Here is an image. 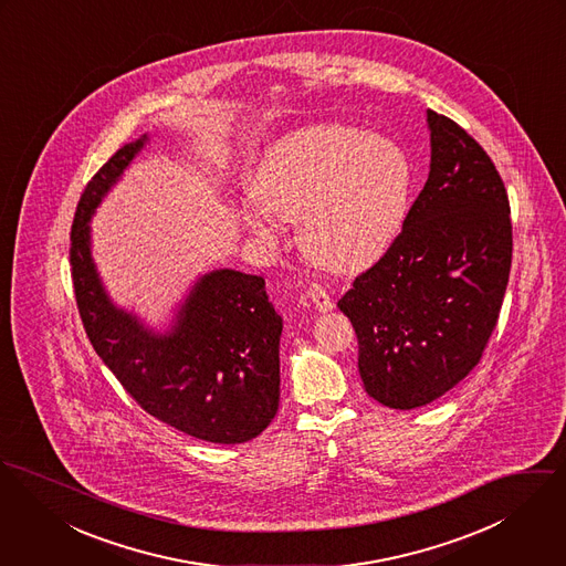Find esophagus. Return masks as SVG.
<instances>
[{
    "label": "esophagus",
    "instance_id": "34e87169",
    "mask_svg": "<svg viewBox=\"0 0 566 566\" xmlns=\"http://www.w3.org/2000/svg\"><path fill=\"white\" fill-rule=\"evenodd\" d=\"M308 295L314 302V306L318 308V313H327L334 308V300L329 295V291L321 284V282H313L311 289H308Z\"/></svg>",
    "mask_w": 566,
    "mask_h": 566
}]
</instances>
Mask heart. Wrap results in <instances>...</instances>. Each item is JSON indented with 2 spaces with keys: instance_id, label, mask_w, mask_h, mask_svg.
<instances>
[{
  "instance_id": "heart-1",
  "label": "heart",
  "mask_w": 566,
  "mask_h": 566,
  "mask_svg": "<svg viewBox=\"0 0 566 566\" xmlns=\"http://www.w3.org/2000/svg\"><path fill=\"white\" fill-rule=\"evenodd\" d=\"M412 189L403 147L363 127L323 124L284 138L262 165L245 221L262 239L302 219V243L323 266L374 262L399 234Z\"/></svg>"
}]
</instances>
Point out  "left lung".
<instances>
[{"instance_id": "left-lung-1", "label": "left lung", "mask_w": 566, "mask_h": 566, "mask_svg": "<svg viewBox=\"0 0 566 566\" xmlns=\"http://www.w3.org/2000/svg\"><path fill=\"white\" fill-rule=\"evenodd\" d=\"M430 176L401 232L338 300L358 338V371L381 406L412 410L480 363L512 264L510 201L484 147L428 111Z\"/></svg>"}]
</instances>
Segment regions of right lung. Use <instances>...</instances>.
Masks as SVG:
<instances>
[{"label": "right lung", "instance_id": "obj_1", "mask_svg": "<svg viewBox=\"0 0 566 566\" xmlns=\"http://www.w3.org/2000/svg\"><path fill=\"white\" fill-rule=\"evenodd\" d=\"M147 136L124 145L91 178L71 226V280L86 336L129 397L158 421L217 444L255 439L280 406L282 316L264 277L232 269L203 275L165 336L106 297L91 260V214Z\"/></svg>", "mask_w": 566, "mask_h": 566}]
</instances>
